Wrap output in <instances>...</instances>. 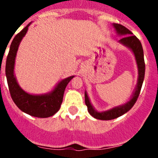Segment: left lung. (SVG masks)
<instances>
[{
    "label": "left lung",
    "mask_w": 158,
    "mask_h": 158,
    "mask_svg": "<svg viewBox=\"0 0 158 158\" xmlns=\"http://www.w3.org/2000/svg\"><path fill=\"white\" fill-rule=\"evenodd\" d=\"M113 25H114V27H115V30L118 35H125L122 37V39H120L119 43H123V45L127 46L130 49H131L135 54L137 64H138V68H139V80H138V84H137L135 93H134L131 100L128 103H127L124 105L120 106V107H116L115 108L109 110V111H104V112H97L96 111H95L91 103L89 101L87 93H85V104L88 107V111H89V114L94 118H97V119H101V120H111V119L118 118L132 108V107L135 105L137 100L139 98L145 77L144 54H143V49H142L141 42L139 41V40L136 36L134 35L133 33L131 31L128 30L124 26L118 24V23H114Z\"/></svg>",
    "instance_id": "obj_1"
}]
</instances>
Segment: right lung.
Returning <instances> with one entry per match:
<instances>
[{
	"mask_svg": "<svg viewBox=\"0 0 158 158\" xmlns=\"http://www.w3.org/2000/svg\"><path fill=\"white\" fill-rule=\"evenodd\" d=\"M29 24L19 32L11 43L6 60L5 73L11 97L16 105L23 112L39 118H47L54 115L60 109L67 85L74 76L67 77L58 84L51 93L35 96L25 93L19 87L14 76V64L19 43L27 33Z\"/></svg>",
	"mask_w": 158,
	"mask_h": 158,
	"instance_id": "obj_1",
	"label": "right lung"
}]
</instances>
